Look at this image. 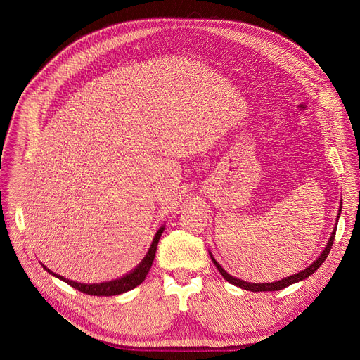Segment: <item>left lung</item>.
I'll list each match as a JSON object with an SVG mask.
<instances>
[{
  "label": "left lung",
  "instance_id": "left-lung-1",
  "mask_svg": "<svg viewBox=\"0 0 360 360\" xmlns=\"http://www.w3.org/2000/svg\"><path fill=\"white\" fill-rule=\"evenodd\" d=\"M341 209H342V202L340 204V210H338L336 224H335V226H333V231H332V234H330V237H329L328 243H326L324 249L321 250V254L319 255V258H315V261H314L312 264H309L307 269H303L302 271H299V274H296V275H290V276H287V278H284V279L275 281V282H259V284H257V282H255V284H254V282H248V281H243V279H238V278H236V276H231L219 263H217V261L214 259V257L212 255V252L209 250L210 258H212V261H213V264L216 266V269L219 270V274L224 276V279H226L228 282H230V284H233V285H236V287H240V288H243V290L254 291V292H258V291H278V290H282V288H285V287H288V285H291V284H296V282H299V281H303V279L309 278L312 274H315V270H317V269L324 263V259L328 258V255H329V252H330V249H332V245H333V240H335V233H336V226H338V219H340V214H341Z\"/></svg>",
  "mask_w": 360,
  "mask_h": 360
}]
</instances>
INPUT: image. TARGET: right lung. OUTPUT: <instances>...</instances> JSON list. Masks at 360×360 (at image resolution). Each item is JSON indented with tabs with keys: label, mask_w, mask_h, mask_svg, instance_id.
<instances>
[{
	"label": "right lung",
	"mask_w": 360,
	"mask_h": 360,
	"mask_svg": "<svg viewBox=\"0 0 360 360\" xmlns=\"http://www.w3.org/2000/svg\"><path fill=\"white\" fill-rule=\"evenodd\" d=\"M165 230V225H162L159 230L156 231L155 237H153V242H151L146 257L141 259V263L134 269L130 270L129 274L123 275L122 278H117L112 281H105V282H96V284H82V282H76V281H70L66 279L64 276H60L57 274H53L51 271L45 264L40 263L41 267L45 269L48 274H51L52 276H56L58 279H61L63 282H66L70 287L79 290L81 292L85 294H90V296H117V294H123L126 291L134 290L135 287H138L139 284H143L146 276L148 275V271L151 269V264H153V259L156 255V249H158V243H159V238Z\"/></svg>",
	"instance_id": "right-lung-1"
}]
</instances>
